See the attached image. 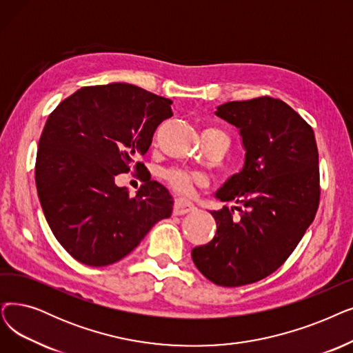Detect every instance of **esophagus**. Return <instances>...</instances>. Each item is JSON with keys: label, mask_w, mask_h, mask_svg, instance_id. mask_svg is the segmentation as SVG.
I'll use <instances>...</instances> for the list:
<instances>
[{"label": "esophagus", "mask_w": 353, "mask_h": 353, "mask_svg": "<svg viewBox=\"0 0 353 353\" xmlns=\"http://www.w3.org/2000/svg\"><path fill=\"white\" fill-rule=\"evenodd\" d=\"M196 208L192 202L186 201V199H176L174 202V208H173V213L176 216H180V214H186L189 212H193Z\"/></svg>", "instance_id": "esophagus-1"}]
</instances>
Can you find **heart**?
Returning a JSON list of instances; mask_svg holds the SVG:
<instances>
[{
  "label": "heart",
  "mask_w": 353,
  "mask_h": 353,
  "mask_svg": "<svg viewBox=\"0 0 353 353\" xmlns=\"http://www.w3.org/2000/svg\"><path fill=\"white\" fill-rule=\"evenodd\" d=\"M218 131V130H213ZM221 132V131H218ZM223 134V132H221ZM225 135V134H223ZM165 181L170 185L173 190H176L180 194H190L197 185H203L205 179L202 174L188 172V170H181V168H172V170H167L164 173Z\"/></svg>",
  "instance_id": "1"
}]
</instances>
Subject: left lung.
<instances>
[{
    "label": "left lung",
    "instance_id": "1",
    "mask_svg": "<svg viewBox=\"0 0 353 353\" xmlns=\"http://www.w3.org/2000/svg\"><path fill=\"white\" fill-rule=\"evenodd\" d=\"M214 114L239 128L245 163L216 192L222 202L238 206L210 212L216 234L193 248L192 258L212 283L239 287L279 270L313 222L319 152L313 128L280 99L232 101Z\"/></svg>",
    "mask_w": 353,
    "mask_h": 353
}]
</instances>
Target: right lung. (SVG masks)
I'll return each instance as SVG.
<instances>
[{
    "mask_svg": "<svg viewBox=\"0 0 353 353\" xmlns=\"http://www.w3.org/2000/svg\"><path fill=\"white\" fill-rule=\"evenodd\" d=\"M173 102L130 83L85 86L60 102L43 128L36 186L60 245L85 265L105 267L128 255L173 199L150 180L143 163ZM134 166L145 185L135 196L114 185Z\"/></svg>",
    "mask_w": 353,
    "mask_h": 353,
    "instance_id": "add662e5",
    "label": "right lung"
}]
</instances>
